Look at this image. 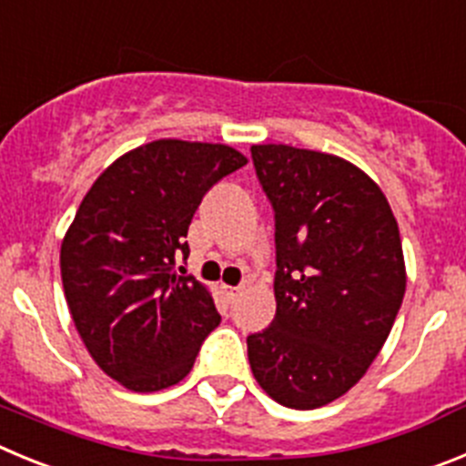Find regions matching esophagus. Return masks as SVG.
<instances>
[{
	"label": "esophagus",
	"instance_id": "esophagus-1",
	"mask_svg": "<svg viewBox=\"0 0 466 466\" xmlns=\"http://www.w3.org/2000/svg\"><path fill=\"white\" fill-rule=\"evenodd\" d=\"M220 292L228 297V301H237L238 295H241V288H232V285H220Z\"/></svg>",
	"mask_w": 466,
	"mask_h": 466
}]
</instances>
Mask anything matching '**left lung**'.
Returning <instances> with one entry per match:
<instances>
[{"mask_svg": "<svg viewBox=\"0 0 466 466\" xmlns=\"http://www.w3.org/2000/svg\"><path fill=\"white\" fill-rule=\"evenodd\" d=\"M276 213V318L248 337L255 380L288 409H320L380 353L406 292L400 228L371 176L339 155L258 144Z\"/></svg>", "mask_w": 466, "mask_h": 466, "instance_id": "8db88e82", "label": "left lung"}]
</instances>
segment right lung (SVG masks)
Segmentation results:
<instances>
[{"mask_svg": "<svg viewBox=\"0 0 466 466\" xmlns=\"http://www.w3.org/2000/svg\"><path fill=\"white\" fill-rule=\"evenodd\" d=\"M248 157L225 144L157 139L111 162L83 197L60 248L66 306L90 358L132 392L190 374L220 316L207 285L178 276L208 187Z\"/></svg>", "mask_w": 466, "mask_h": 466, "instance_id": "add662e5", "label": "right lung"}]
</instances>
